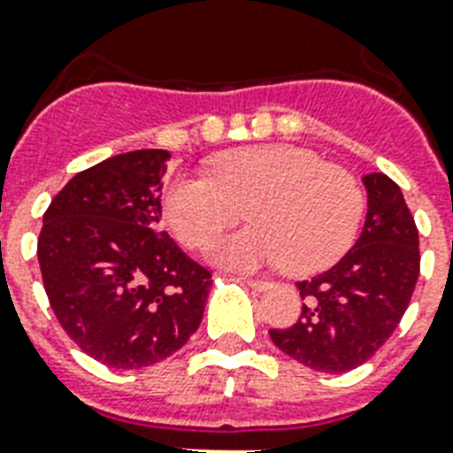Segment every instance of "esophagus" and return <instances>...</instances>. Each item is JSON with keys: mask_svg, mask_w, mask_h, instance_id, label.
<instances>
[{"mask_svg": "<svg viewBox=\"0 0 453 453\" xmlns=\"http://www.w3.org/2000/svg\"><path fill=\"white\" fill-rule=\"evenodd\" d=\"M244 282H247L249 287H251V289H256V291L273 289V282H265V280H244Z\"/></svg>", "mask_w": 453, "mask_h": 453, "instance_id": "obj_1", "label": "esophagus"}]
</instances>
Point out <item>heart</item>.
<instances>
[{"mask_svg":"<svg viewBox=\"0 0 453 453\" xmlns=\"http://www.w3.org/2000/svg\"><path fill=\"white\" fill-rule=\"evenodd\" d=\"M365 206L350 171L296 145L227 150L211 173H176L164 190V216L185 247H204L247 209L254 226L213 242L211 261L233 270L284 261L294 275L336 263L357 237Z\"/></svg>","mask_w":453,"mask_h":453,"instance_id":"obj_1","label":"heart"}]
</instances>
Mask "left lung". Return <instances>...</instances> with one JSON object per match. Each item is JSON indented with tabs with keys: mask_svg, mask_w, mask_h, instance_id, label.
I'll list each match as a JSON object with an SVG mask.
<instances>
[{
	"mask_svg": "<svg viewBox=\"0 0 453 453\" xmlns=\"http://www.w3.org/2000/svg\"><path fill=\"white\" fill-rule=\"evenodd\" d=\"M366 219L357 242L322 275L296 282L303 310L273 343L301 365L343 373L365 365L397 329L418 280V230L400 185L366 173Z\"/></svg>",
	"mask_w": 453,
	"mask_h": 453,
	"instance_id": "8db88e82",
	"label": "left lung"
}]
</instances>
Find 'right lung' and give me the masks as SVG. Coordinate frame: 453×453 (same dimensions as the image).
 <instances>
[{"label":"right lung","instance_id":"add662e5","mask_svg":"<svg viewBox=\"0 0 453 453\" xmlns=\"http://www.w3.org/2000/svg\"><path fill=\"white\" fill-rule=\"evenodd\" d=\"M169 157H108L70 178L44 213L37 258L46 296L67 336L110 369L162 362L204 315L211 273L159 230Z\"/></svg>","mask_w":453,"mask_h":453}]
</instances>
